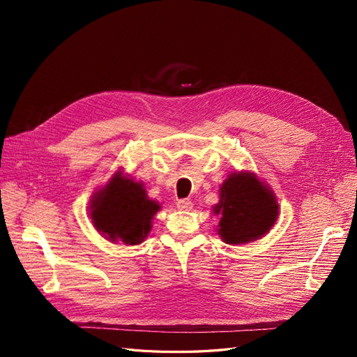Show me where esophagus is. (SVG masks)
<instances>
[{"label": "esophagus", "mask_w": 357, "mask_h": 357, "mask_svg": "<svg viewBox=\"0 0 357 357\" xmlns=\"http://www.w3.org/2000/svg\"><path fill=\"white\" fill-rule=\"evenodd\" d=\"M192 207H193V204H192L190 199H180V201H177V208L178 210L189 211V210H192Z\"/></svg>", "instance_id": "esophagus-1"}]
</instances>
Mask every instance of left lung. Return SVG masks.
Segmentation results:
<instances>
[{
    "label": "left lung",
    "mask_w": 357,
    "mask_h": 357,
    "mask_svg": "<svg viewBox=\"0 0 357 357\" xmlns=\"http://www.w3.org/2000/svg\"><path fill=\"white\" fill-rule=\"evenodd\" d=\"M220 199L213 205L219 215L218 234L231 245L262 238L278 219L280 205L274 190L252 171L231 172L220 185Z\"/></svg>",
    "instance_id": "obj_1"
}]
</instances>
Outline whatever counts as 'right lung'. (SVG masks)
Wrapping results in <instances>:
<instances>
[{
    "label": "right lung",
    "mask_w": 357,
    "mask_h": 357,
    "mask_svg": "<svg viewBox=\"0 0 357 357\" xmlns=\"http://www.w3.org/2000/svg\"><path fill=\"white\" fill-rule=\"evenodd\" d=\"M159 210L160 204L147 197L144 183L135 181L122 168L96 189L89 201L93 228L105 240L126 245H137L147 238Z\"/></svg>",
    "instance_id": "right-lung-1"
}]
</instances>
